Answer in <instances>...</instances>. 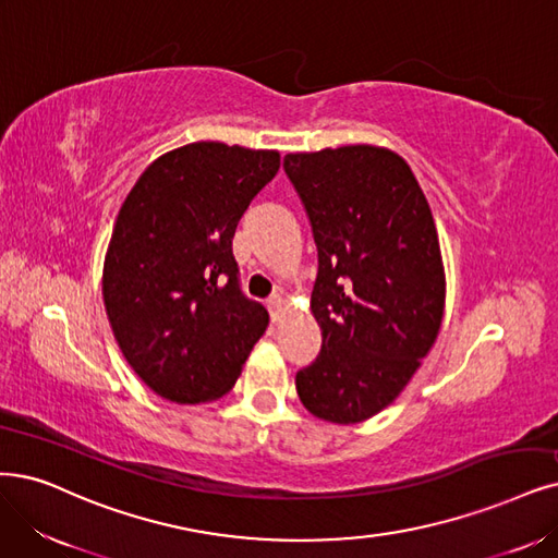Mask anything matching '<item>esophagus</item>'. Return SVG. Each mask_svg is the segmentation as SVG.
Returning a JSON list of instances; mask_svg holds the SVG:
<instances>
[{"mask_svg":"<svg viewBox=\"0 0 558 558\" xmlns=\"http://www.w3.org/2000/svg\"><path fill=\"white\" fill-rule=\"evenodd\" d=\"M266 305H268V313L274 315V319H278V315L282 313V305H284V301H282V296H280V294H274L271 299L266 301Z\"/></svg>","mask_w":558,"mask_h":558,"instance_id":"34e87169","label":"esophagus"}]
</instances>
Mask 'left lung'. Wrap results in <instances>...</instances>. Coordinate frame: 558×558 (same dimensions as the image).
<instances>
[{
	"instance_id": "8db88e82",
	"label": "left lung",
	"mask_w": 558,
	"mask_h": 558,
	"mask_svg": "<svg viewBox=\"0 0 558 558\" xmlns=\"http://www.w3.org/2000/svg\"><path fill=\"white\" fill-rule=\"evenodd\" d=\"M282 168L319 262L311 307L322 349L296 373L299 398L322 421L361 423L400 396L437 340L446 280L435 218L409 165L381 147L287 154Z\"/></svg>"
}]
</instances>
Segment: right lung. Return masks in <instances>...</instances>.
<instances>
[{
	"label": "right lung",
	"instance_id": "add662e5",
	"mask_svg": "<svg viewBox=\"0 0 558 558\" xmlns=\"http://www.w3.org/2000/svg\"><path fill=\"white\" fill-rule=\"evenodd\" d=\"M278 168V151L185 144L154 160L121 204L102 301L123 356L160 398L225 396L264 336L268 313L241 290L232 239Z\"/></svg>",
	"mask_w": 558,
	"mask_h": 558
}]
</instances>
